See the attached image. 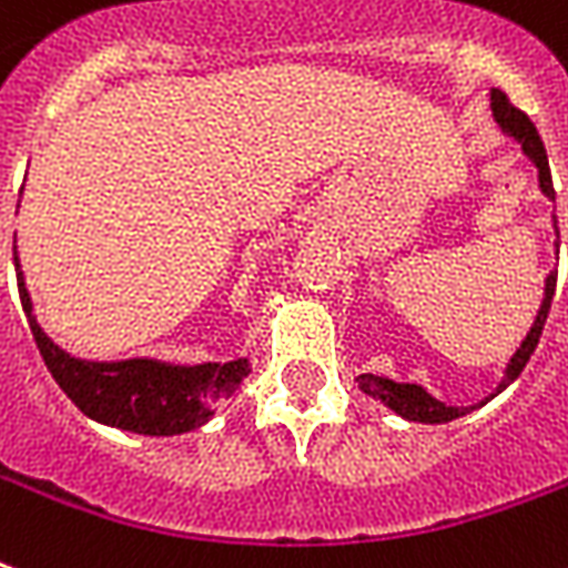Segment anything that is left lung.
I'll return each instance as SVG.
<instances>
[{
  "instance_id": "1",
  "label": "left lung",
  "mask_w": 568,
  "mask_h": 568,
  "mask_svg": "<svg viewBox=\"0 0 568 568\" xmlns=\"http://www.w3.org/2000/svg\"><path fill=\"white\" fill-rule=\"evenodd\" d=\"M491 112H495V121L500 124V130L509 133L513 140L521 142L525 154L534 160L536 169H539V187H542L545 196L554 199L548 154H545V145L542 140H539V130H536L534 121L527 119V112L513 106L509 98H506L500 89H491ZM554 288H557V274H548V280H545V297H542V306H539V315H536L534 327H530V333H527L525 342H521V348L513 354V361H509V366H506V375L504 381H500L497 393H500L504 387H509V384L525 372L530 354L536 352L539 336H542L545 318H548V310H551ZM357 384H361L363 393H369L372 399H381L389 410H396L399 417L414 419V423H449V419L465 417L467 410H474V408H453V405H444V402H438L435 396H428L426 389L419 387V384H396V381L381 378V375H372V372L369 375H361ZM491 396H495V393H491ZM491 396H488V399H491ZM486 402H483V405H486Z\"/></svg>"
}]
</instances>
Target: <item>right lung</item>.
<instances>
[{"mask_svg":"<svg viewBox=\"0 0 568 568\" xmlns=\"http://www.w3.org/2000/svg\"><path fill=\"white\" fill-rule=\"evenodd\" d=\"M17 288L38 342L47 369L68 399L103 426L124 428L136 435H184L190 428L205 426L214 405L237 389L250 375V361L199 363V366H172V363L133 357V361H80L62 352L32 313V297L26 288L20 258L14 246Z\"/></svg>","mask_w":568,"mask_h":568,"instance_id":"right-lung-1","label":"right lung"}]
</instances>
